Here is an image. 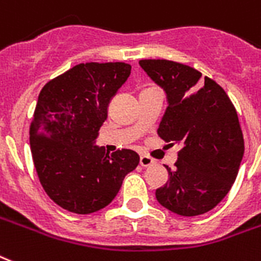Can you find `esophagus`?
<instances>
[{
  "mask_svg": "<svg viewBox=\"0 0 261 261\" xmlns=\"http://www.w3.org/2000/svg\"><path fill=\"white\" fill-rule=\"evenodd\" d=\"M155 163V160L152 159L151 156L145 155V153H141L140 155V164L143 167H149L152 166V164Z\"/></svg>",
  "mask_w": 261,
  "mask_h": 261,
  "instance_id": "34e87169",
  "label": "esophagus"
}]
</instances>
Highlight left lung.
<instances>
[{
	"mask_svg": "<svg viewBox=\"0 0 261 261\" xmlns=\"http://www.w3.org/2000/svg\"><path fill=\"white\" fill-rule=\"evenodd\" d=\"M139 63L167 94L158 135L182 145L175 170L166 166L170 179L156 190V199L179 216L206 213L232 189L243 159L236 108L218 83L195 68L166 59Z\"/></svg>",
	"mask_w": 261,
	"mask_h": 261,
	"instance_id": "obj_1",
	"label": "left lung"
}]
</instances>
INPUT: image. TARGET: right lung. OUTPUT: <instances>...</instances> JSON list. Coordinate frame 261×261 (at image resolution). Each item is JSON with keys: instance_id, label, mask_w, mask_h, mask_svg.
<instances>
[{"instance_id": "obj_1", "label": "right lung", "mask_w": 261, "mask_h": 261, "mask_svg": "<svg viewBox=\"0 0 261 261\" xmlns=\"http://www.w3.org/2000/svg\"><path fill=\"white\" fill-rule=\"evenodd\" d=\"M122 62L81 63L41 89L29 128L37 176L47 195L76 214L103 209L140 158L94 145L110 99L130 75Z\"/></svg>"}]
</instances>
